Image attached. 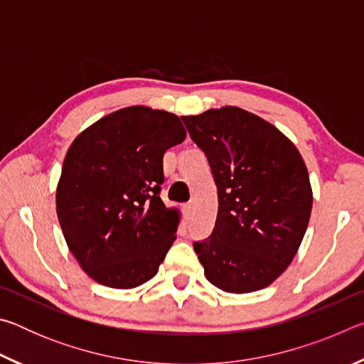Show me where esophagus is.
Segmentation results:
<instances>
[{"label":"esophagus","instance_id":"obj_1","mask_svg":"<svg viewBox=\"0 0 364 364\" xmlns=\"http://www.w3.org/2000/svg\"><path fill=\"white\" fill-rule=\"evenodd\" d=\"M183 212H184V215H186L188 220L193 217V212H194V204H193V202H188V204H184L183 205Z\"/></svg>","mask_w":364,"mask_h":364}]
</instances>
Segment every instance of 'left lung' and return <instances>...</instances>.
<instances>
[{"label":"left lung","mask_w":364,"mask_h":364,"mask_svg":"<svg viewBox=\"0 0 364 364\" xmlns=\"http://www.w3.org/2000/svg\"><path fill=\"white\" fill-rule=\"evenodd\" d=\"M181 120L218 191L213 231L193 244L205 278L225 292L260 291L284 273L305 236L313 194L304 159L278 128L244 109Z\"/></svg>","instance_id":"left-lung-1"}]
</instances>
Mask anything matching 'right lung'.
Returning a JSON list of instances; mask_svg holds the SVG:
<instances>
[{
  "label": "right lung",
  "mask_w": 364,
  "mask_h": 364,
  "mask_svg": "<svg viewBox=\"0 0 364 364\" xmlns=\"http://www.w3.org/2000/svg\"><path fill=\"white\" fill-rule=\"evenodd\" d=\"M184 138L175 114L132 106L102 117L67 151L58 218L73 257L100 284L133 289L157 274L180 220L160 199L164 154Z\"/></svg>",
  "instance_id": "add662e5"
}]
</instances>
